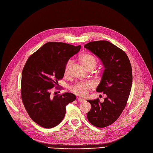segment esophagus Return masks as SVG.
Listing matches in <instances>:
<instances>
[{"mask_svg":"<svg viewBox=\"0 0 153 153\" xmlns=\"http://www.w3.org/2000/svg\"><path fill=\"white\" fill-rule=\"evenodd\" d=\"M77 101H78V102H85V100L82 99V98H78V99H77Z\"/></svg>","mask_w":153,"mask_h":153,"instance_id":"obj_1","label":"esophagus"}]
</instances>
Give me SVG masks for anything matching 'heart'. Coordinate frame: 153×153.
Returning a JSON list of instances; mask_svg holds the SVG:
<instances>
[{
  "mask_svg": "<svg viewBox=\"0 0 153 153\" xmlns=\"http://www.w3.org/2000/svg\"><path fill=\"white\" fill-rule=\"evenodd\" d=\"M80 61L82 65L85 68L86 70H88L90 69H94L97 65V60L95 57L91 54L85 53L83 54L80 56ZM73 63L71 59L68 60L65 67V75H68L69 73L70 67ZM94 85L91 82H78L73 84L70 87V90L73 94H76L78 96H84L87 94L88 90H90Z\"/></svg>",
  "mask_w": 153,
  "mask_h": 153,
  "instance_id": "b5f03b06",
  "label": "heart"
}]
</instances>
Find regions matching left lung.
Listing matches in <instances>:
<instances>
[{
	"mask_svg": "<svg viewBox=\"0 0 153 153\" xmlns=\"http://www.w3.org/2000/svg\"><path fill=\"white\" fill-rule=\"evenodd\" d=\"M84 47L96 54L105 68L96 91L107 97L103 102L98 99L87 101L91 105L87 113L88 122L104 128L119 118L127 103L132 83L131 66L125 52L108 41L91 42Z\"/></svg>",
	"mask_w": 153,
	"mask_h": 153,
	"instance_id": "1",
	"label": "left lung"
}]
</instances>
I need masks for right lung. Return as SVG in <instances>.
I'll use <instances>...</instances> for the list:
<instances>
[{"instance_id":"right-lung-1","label":"right lung","mask_w":153,"mask_h":153,"mask_svg":"<svg viewBox=\"0 0 153 153\" xmlns=\"http://www.w3.org/2000/svg\"><path fill=\"white\" fill-rule=\"evenodd\" d=\"M80 47L49 42L25 63L22 75V101L30 117L41 127L51 128L59 125L65 117L66 106L76 99L70 92L52 96L51 91L64 76L66 62Z\"/></svg>"}]
</instances>
